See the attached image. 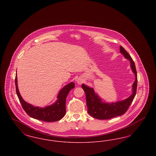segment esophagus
Instances as JSON below:
<instances>
[{
  "label": "esophagus",
  "mask_w": 156,
  "mask_h": 156,
  "mask_svg": "<svg viewBox=\"0 0 156 156\" xmlns=\"http://www.w3.org/2000/svg\"><path fill=\"white\" fill-rule=\"evenodd\" d=\"M76 82H77V83H78L79 85H80V84H81L83 82V80H82L81 78H78L77 80H76Z\"/></svg>",
  "instance_id": "esophagus-1"
}]
</instances>
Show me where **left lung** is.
Masks as SVG:
<instances>
[{
  "label": "left lung",
  "mask_w": 156,
  "mask_h": 156,
  "mask_svg": "<svg viewBox=\"0 0 156 156\" xmlns=\"http://www.w3.org/2000/svg\"><path fill=\"white\" fill-rule=\"evenodd\" d=\"M120 51L126 58L130 61V67L135 75V81L133 83V93L130 97L123 101L111 104L105 103L102 102L101 99L95 93L93 88H89L85 84H82V88L86 95L88 112L94 118L104 120L111 119L123 115L128 110L136 94L137 76L133 60L122 46L120 47Z\"/></svg>",
  "instance_id": "obj_1"
}]
</instances>
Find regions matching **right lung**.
<instances>
[{"label":"right lung","instance_id":"add662e5","mask_svg":"<svg viewBox=\"0 0 156 156\" xmlns=\"http://www.w3.org/2000/svg\"><path fill=\"white\" fill-rule=\"evenodd\" d=\"M15 85L17 95L19 98L23 109L26 113L31 118L47 122L58 121L65 116L66 113V101L67 95L70 90L73 89L75 87L74 82L68 83L60 90L57 96L58 100L54 104L42 108L34 107L32 105L27 103L23 99L18 89L17 75L15 77Z\"/></svg>","mask_w":156,"mask_h":156}]
</instances>
